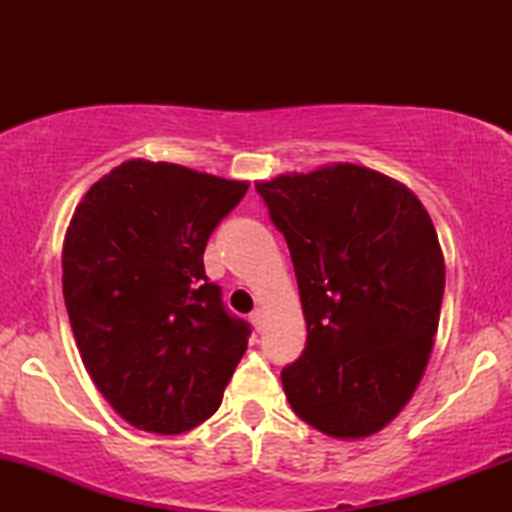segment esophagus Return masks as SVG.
Listing matches in <instances>:
<instances>
[{
    "label": "esophagus",
    "mask_w": 512,
    "mask_h": 512,
    "mask_svg": "<svg viewBox=\"0 0 512 512\" xmlns=\"http://www.w3.org/2000/svg\"><path fill=\"white\" fill-rule=\"evenodd\" d=\"M251 324H254V328H256V331H261V326H263V312L261 310H254V312H251Z\"/></svg>",
    "instance_id": "1"
}]
</instances>
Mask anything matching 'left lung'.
I'll return each mask as SVG.
<instances>
[{
    "label": "left lung",
    "instance_id": "left-lung-1",
    "mask_svg": "<svg viewBox=\"0 0 512 512\" xmlns=\"http://www.w3.org/2000/svg\"><path fill=\"white\" fill-rule=\"evenodd\" d=\"M256 191L289 244L307 324L284 394L326 436H373L415 394L438 331L445 258L431 216L401 181L352 163Z\"/></svg>",
    "mask_w": 512,
    "mask_h": 512
}]
</instances>
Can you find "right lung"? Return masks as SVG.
<instances>
[{
    "mask_svg": "<svg viewBox=\"0 0 512 512\" xmlns=\"http://www.w3.org/2000/svg\"><path fill=\"white\" fill-rule=\"evenodd\" d=\"M174 163L125 160L95 181L62 244V293L90 380L139 431H191L219 410L249 324L205 275L207 240L247 193Z\"/></svg>",
    "mask_w": 512,
    "mask_h": 512,
    "instance_id": "right-lung-1",
    "label": "right lung"
}]
</instances>
